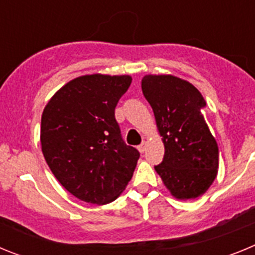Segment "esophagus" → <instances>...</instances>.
I'll list each match as a JSON object with an SVG mask.
<instances>
[{
    "instance_id": "34e87169",
    "label": "esophagus",
    "mask_w": 255,
    "mask_h": 255,
    "mask_svg": "<svg viewBox=\"0 0 255 255\" xmlns=\"http://www.w3.org/2000/svg\"><path fill=\"white\" fill-rule=\"evenodd\" d=\"M147 145H148L147 141H143V143H141L140 145H139V147H138L139 152H140V153H144V152H145V149H147Z\"/></svg>"
}]
</instances>
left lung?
<instances>
[{
	"mask_svg": "<svg viewBox=\"0 0 255 255\" xmlns=\"http://www.w3.org/2000/svg\"><path fill=\"white\" fill-rule=\"evenodd\" d=\"M141 91L164 145L163 161L154 170L176 199L203 195L218 172V145L204 120L203 96L173 75H145Z\"/></svg>",
	"mask_w": 255,
	"mask_h": 255,
	"instance_id": "8db88e82",
	"label": "left lung"
}]
</instances>
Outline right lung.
<instances>
[{
    "instance_id": "add662e5",
    "label": "right lung",
    "mask_w": 255,
    "mask_h": 255,
    "mask_svg": "<svg viewBox=\"0 0 255 255\" xmlns=\"http://www.w3.org/2000/svg\"><path fill=\"white\" fill-rule=\"evenodd\" d=\"M130 75L92 74L58 89L42 114L40 144L52 173L87 203H111L131 180L139 152L126 145L115 108Z\"/></svg>"
}]
</instances>
